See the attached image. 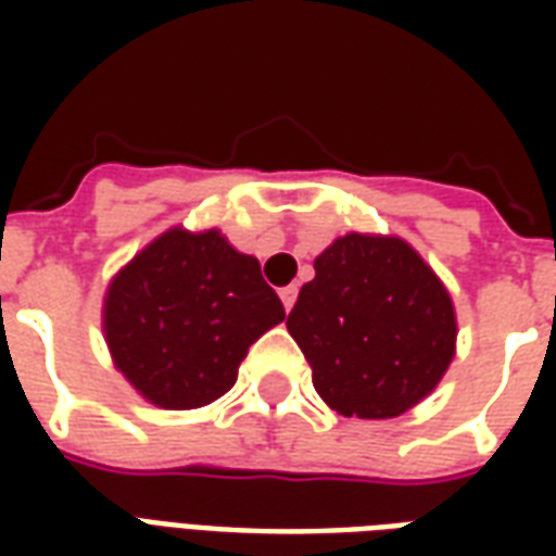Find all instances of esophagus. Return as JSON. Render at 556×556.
Here are the masks:
<instances>
[{
  "instance_id": "34e87169",
  "label": "esophagus",
  "mask_w": 556,
  "mask_h": 556,
  "mask_svg": "<svg viewBox=\"0 0 556 556\" xmlns=\"http://www.w3.org/2000/svg\"><path fill=\"white\" fill-rule=\"evenodd\" d=\"M279 301L286 306V313H291V306L298 301V286H286V289H279Z\"/></svg>"
}]
</instances>
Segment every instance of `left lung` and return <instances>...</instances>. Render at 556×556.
Wrapping results in <instances>:
<instances>
[{
    "label": "left lung",
    "instance_id": "1",
    "mask_svg": "<svg viewBox=\"0 0 556 556\" xmlns=\"http://www.w3.org/2000/svg\"><path fill=\"white\" fill-rule=\"evenodd\" d=\"M286 327L315 393L342 417L390 419L429 396L455 357V306L422 255L393 235L349 231L315 258Z\"/></svg>",
    "mask_w": 556,
    "mask_h": 556
}]
</instances>
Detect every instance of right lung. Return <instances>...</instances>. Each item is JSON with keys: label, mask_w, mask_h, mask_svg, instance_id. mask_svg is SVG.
<instances>
[{"label": "right lung", "mask_w": 556, "mask_h": 556, "mask_svg": "<svg viewBox=\"0 0 556 556\" xmlns=\"http://www.w3.org/2000/svg\"><path fill=\"white\" fill-rule=\"evenodd\" d=\"M286 318L255 255L219 229L163 231L106 286L103 339L127 384L151 405H211L238 381L255 339Z\"/></svg>", "instance_id": "add662e5"}]
</instances>
